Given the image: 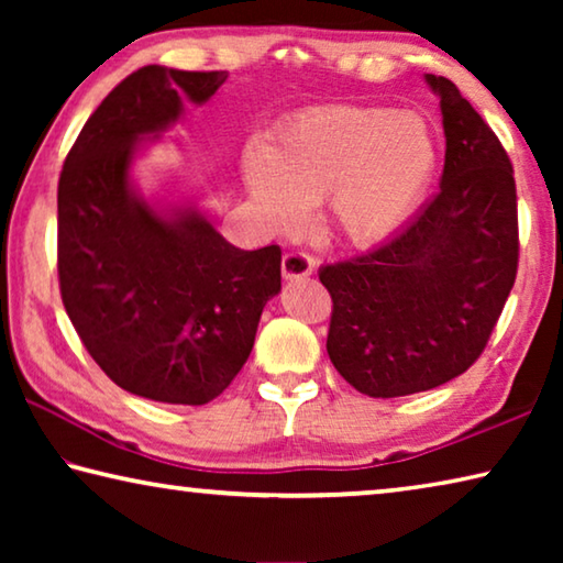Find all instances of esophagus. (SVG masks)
Instances as JSON below:
<instances>
[{
	"instance_id": "34e87169",
	"label": "esophagus",
	"mask_w": 563,
	"mask_h": 563,
	"mask_svg": "<svg viewBox=\"0 0 563 563\" xmlns=\"http://www.w3.org/2000/svg\"><path fill=\"white\" fill-rule=\"evenodd\" d=\"M316 268V261L310 258L308 253L300 251H290L283 255V278L285 280H298V278H308V275Z\"/></svg>"
}]
</instances>
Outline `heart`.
I'll return each instance as SVG.
<instances>
[{
  "label": "heart",
  "instance_id": "obj_1",
  "mask_svg": "<svg viewBox=\"0 0 563 563\" xmlns=\"http://www.w3.org/2000/svg\"><path fill=\"white\" fill-rule=\"evenodd\" d=\"M437 146L412 113L328 103L275 131L271 148L243 154V180L263 221L295 231L310 203H328V223L350 245H377L402 231L430 188Z\"/></svg>",
  "mask_w": 563,
  "mask_h": 563
}]
</instances>
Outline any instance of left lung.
<instances>
[{
    "instance_id": "obj_1",
    "label": "left lung",
    "mask_w": 563,
    "mask_h": 563,
    "mask_svg": "<svg viewBox=\"0 0 563 563\" xmlns=\"http://www.w3.org/2000/svg\"><path fill=\"white\" fill-rule=\"evenodd\" d=\"M446 139L437 194L402 231L322 265L328 355L362 395L405 397L466 373L487 347L519 263L507 151L450 79L424 74Z\"/></svg>"
}]
</instances>
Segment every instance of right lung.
Wrapping results in <instances>:
<instances>
[{"mask_svg":"<svg viewBox=\"0 0 563 563\" xmlns=\"http://www.w3.org/2000/svg\"><path fill=\"white\" fill-rule=\"evenodd\" d=\"M225 71L151 64L126 76L71 146L59 176V288L84 347L131 395L206 405L241 373L280 247L241 251L198 206H156L133 184L139 148L201 107Z\"/></svg>","mask_w":563,"mask_h":563,"instance_id":"add662e5","label":"right lung"}]
</instances>
